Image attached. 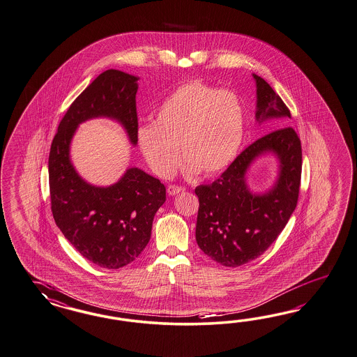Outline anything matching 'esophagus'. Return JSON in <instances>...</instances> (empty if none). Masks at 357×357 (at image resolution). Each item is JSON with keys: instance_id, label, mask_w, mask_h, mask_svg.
Returning <instances> with one entry per match:
<instances>
[{"instance_id": "obj_1", "label": "esophagus", "mask_w": 357, "mask_h": 357, "mask_svg": "<svg viewBox=\"0 0 357 357\" xmlns=\"http://www.w3.org/2000/svg\"><path fill=\"white\" fill-rule=\"evenodd\" d=\"M183 191L184 187H181V185H175V184H170V185H167V193H169L170 196H175V195L183 192Z\"/></svg>"}]
</instances>
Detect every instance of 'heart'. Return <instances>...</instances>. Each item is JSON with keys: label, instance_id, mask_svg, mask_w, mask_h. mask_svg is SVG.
<instances>
[{"label": "heart", "instance_id": "heart-1", "mask_svg": "<svg viewBox=\"0 0 357 357\" xmlns=\"http://www.w3.org/2000/svg\"><path fill=\"white\" fill-rule=\"evenodd\" d=\"M245 132L241 97L202 80L174 89L154 114L152 125L137 128L145 161L161 178L173 175L179 150L188 174L212 176L231 165Z\"/></svg>", "mask_w": 357, "mask_h": 357}]
</instances>
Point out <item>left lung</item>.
Wrapping results in <instances>:
<instances>
[{
  "label": "left lung",
  "mask_w": 357,
  "mask_h": 357,
  "mask_svg": "<svg viewBox=\"0 0 357 357\" xmlns=\"http://www.w3.org/2000/svg\"><path fill=\"white\" fill-rule=\"evenodd\" d=\"M256 82V121L280 119L277 127L245 148L221 176L196 187L199 213L196 241L200 250L223 266L236 268L257 259L278 238L295 211L301 178V144L289 126V107L262 77ZM287 127L284 128V126ZM274 153L279 175L268 192L252 193L246 184L250 165L261 155Z\"/></svg>",
  "instance_id": "obj_1"
}]
</instances>
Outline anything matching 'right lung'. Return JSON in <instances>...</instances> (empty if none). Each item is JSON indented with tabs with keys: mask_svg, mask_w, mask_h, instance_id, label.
Here are the masks:
<instances>
[{
	"mask_svg": "<svg viewBox=\"0 0 357 357\" xmlns=\"http://www.w3.org/2000/svg\"><path fill=\"white\" fill-rule=\"evenodd\" d=\"M137 80L113 68L100 74L68 107L49 153L54 221L84 259L105 269L126 266L143 252L154 214L166 200V188L139 167H128L107 187L88 183L70 160V145L77 126L93 118L114 119L130 143L137 144Z\"/></svg>",
	"mask_w": 357,
	"mask_h": 357,
	"instance_id": "1",
	"label": "right lung"
}]
</instances>
